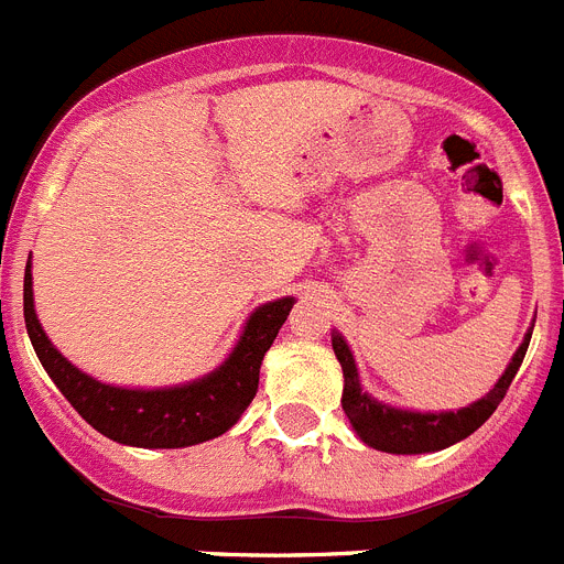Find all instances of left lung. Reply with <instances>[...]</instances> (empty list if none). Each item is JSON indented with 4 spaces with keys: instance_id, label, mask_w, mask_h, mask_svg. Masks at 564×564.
I'll return each instance as SVG.
<instances>
[{
    "instance_id": "1",
    "label": "left lung",
    "mask_w": 564,
    "mask_h": 564,
    "mask_svg": "<svg viewBox=\"0 0 564 564\" xmlns=\"http://www.w3.org/2000/svg\"><path fill=\"white\" fill-rule=\"evenodd\" d=\"M531 333H534V322H531L525 338H522V344L514 350L511 361H508L506 372L488 390V395L477 398L468 406H460L457 412H417L378 401V398H372L370 392L364 390L350 344L344 341L341 333L333 330V352H336L344 372V415H347L350 426L356 430V435L378 452H390V455H430V452L449 449V446L460 443L463 437L480 430L482 423L491 417V412L500 406L506 390L514 381L517 370H520L522 358H525Z\"/></svg>"
}]
</instances>
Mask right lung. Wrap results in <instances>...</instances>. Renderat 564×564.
<instances>
[{
    "label": "right lung",
    "instance_id": "right-lung-1",
    "mask_svg": "<svg viewBox=\"0 0 564 564\" xmlns=\"http://www.w3.org/2000/svg\"><path fill=\"white\" fill-rule=\"evenodd\" d=\"M293 296L253 307L226 361L174 387H115L78 370L50 341L33 305V271L24 265V327L39 361L73 410L104 437L138 449H183L231 430L257 395L259 367L285 325Z\"/></svg>",
    "mask_w": 564,
    "mask_h": 564
}]
</instances>
